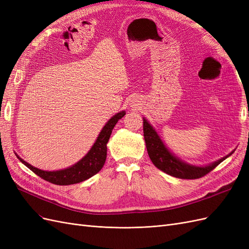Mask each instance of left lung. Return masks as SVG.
Here are the masks:
<instances>
[{"mask_svg":"<svg viewBox=\"0 0 249 249\" xmlns=\"http://www.w3.org/2000/svg\"><path fill=\"white\" fill-rule=\"evenodd\" d=\"M143 135H144L148 156L155 166L167 173V175L178 178L195 179L205 177L230 156L222 158L219 161L211 164L209 166H191V165L179 161L178 158L172 156V154L163 144L162 140L158 136L154 127L144 118H143Z\"/></svg>","mask_w":249,"mask_h":249,"instance_id":"8db88e82","label":"left lung"}]
</instances>
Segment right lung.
<instances>
[{"mask_svg": "<svg viewBox=\"0 0 249 249\" xmlns=\"http://www.w3.org/2000/svg\"><path fill=\"white\" fill-rule=\"evenodd\" d=\"M124 115V111H122L113 116L106 124V125L103 127L99 137H97L95 143L91 149L89 150L88 154L81 161L72 165L70 168L58 171H44L33 167L32 165L28 164L20 159L19 157L18 158L30 170H32L35 175L47 180V182L60 186L81 183L83 180H86L87 178L93 177L103 168L107 158V142L109 141L112 130L114 129L118 120Z\"/></svg>", "mask_w": 249, "mask_h": 249, "instance_id": "add662e5", "label": "right lung"}]
</instances>
